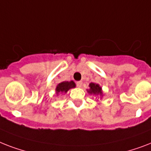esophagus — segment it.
<instances>
[{"mask_svg":"<svg viewBox=\"0 0 151 151\" xmlns=\"http://www.w3.org/2000/svg\"><path fill=\"white\" fill-rule=\"evenodd\" d=\"M77 86L78 88H81L82 87V81H78L77 82Z\"/></svg>","mask_w":151,"mask_h":151,"instance_id":"obj_1","label":"esophagus"}]
</instances>
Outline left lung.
<instances>
[{
  "label": "left lung",
  "instance_id": "obj_1",
  "mask_svg": "<svg viewBox=\"0 0 151 151\" xmlns=\"http://www.w3.org/2000/svg\"><path fill=\"white\" fill-rule=\"evenodd\" d=\"M87 91L89 95H95V96L98 97L99 96L100 99H101L104 95L101 87L99 84H95V83H90L89 84V89H87Z\"/></svg>",
  "mask_w": 151,
  "mask_h": 151
}]
</instances>
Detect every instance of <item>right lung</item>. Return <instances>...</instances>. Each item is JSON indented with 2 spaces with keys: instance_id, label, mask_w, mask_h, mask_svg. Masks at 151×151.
<instances>
[{
  "instance_id": "obj_1",
  "label": "right lung",
  "mask_w": 151,
  "mask_h": 151,
  "mask_svg": "<svg viewBox=\"0 0 151 151\" xmlns=\"http://www.w3.org/2000/svg\"><path fill=\"white\" fill-rule=\"evenodd\" d=\"M76 87V84L73 81H63L57 84L56 87V94L59 95L60 94H66V93L71 88H74Z\"/></svg>"
}]
</instances>
